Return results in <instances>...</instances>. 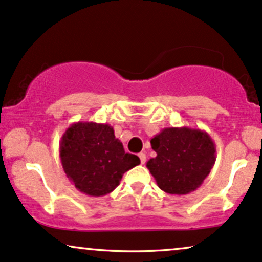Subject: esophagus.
I'll return each instance as SVG.
<instances>
[{
	"label": "esophagus",
	"instance_id": "1",
	"mask_svg": "<svg viewBox=\"0 0 262 262\" xmlns=\"http://www.w3.org/2000/svg\"><path fill=\"white\" fill-rule=\"evenodd\" d=\"M139 158H140L141 164H145V162H146V155H145L144 152H141V154H139Z\"/></svg>",
	"mask_w": 262,
	"mask_h": 262
}]
</instances>
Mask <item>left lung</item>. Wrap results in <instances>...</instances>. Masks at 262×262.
<instances>
[{
    "label": "left lung",
    "instance_id": "1",
    "mask_svg": "<svg viewBox=\"0 0 262 262\" xmlns=\"http://www.w3.org/2000/svg\"><path fill=\"white\" fill-rule=\"evenodd\" d=\"M157 156L146 167L162 191L187 194L197 190L216 160L215 142L207 132L190 127H168L151 139Z\"/></svg>",
    "mask_w": 262,
    "mask_h": 262
}]
</instances>
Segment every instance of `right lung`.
Wrapping results in <instances>:
<instances>
[{"mask_svg": "<svg viewBox=\"0 0 262 262\" xmlns=\"http://www.w3.org/2000/svg\"><path fill=\"white\" fill-rule=\"evenodd\" d=\"M59 156L69 180L82 193L101 197L120 185L125 171L140 164L125 154L110 124L76 122L62 134Z\"/></svg>", "mask_w": 262, "mask_h": 262, "instance_id": "right-lung-1", "label": "right lung"}]
</instances>
